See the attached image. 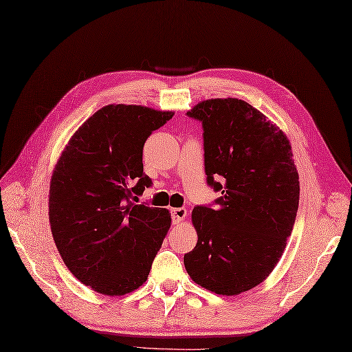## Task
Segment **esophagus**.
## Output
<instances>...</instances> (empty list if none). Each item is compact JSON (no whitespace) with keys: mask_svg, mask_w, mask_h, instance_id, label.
<instances>
[{"mask_svg":"<svg viewBox=\"0 0 352 352\" xmlns=\"http://www.w3.org/2000/svg\"><path fill=\"white\" fill-rule=\"evenodd\" d=\"M188 215V212L185 208H175L171 209V219H173L175 224H179L182 219H185V217Z\"/></svg>","mask_w":352,"mask_h":352,"instance_id":"obj_1","label":"esophagus"}]
</instances>
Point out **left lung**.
<instances>
[{
  "label": "left lung",
  "instance_id": "left-lung-1",
  "mask_svg": "<svg viewBox=\"0 0 352 352\" xmlns=\"http://www.w3.org/2000/svg\"><path fill=\"white\" fill-rule=\"evenodd\" d=\"M186 115L201 122L206 182L221 197L192 210L199 241L184 255L185 269L206 289L241 294L270 275L293 231L300 195L293 152L287 135L243 100L201 101Z\"/></svg>",
  "mask_w": 352,
  "mask_h": 352
}]
</instances>
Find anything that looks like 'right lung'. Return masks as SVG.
Listing matches in <instances>:
<instances>
[{
  "label": "right lung",
  "mask_w": 352,
  "mask_h": 352,
  "mask_svg": "<svg viewBox=\"0 0 352 352\" xmlns=\"http://www.w3.org/2000/svg\"><path fill=\"white\" fill-rule=\"evenodd\" d=\"M171 118L142 106L102 107L74 133L55 167L54 241L68 270L97 293L124 296L143 285L170 228L167 209L131 197L152 186L143 146Z\"/></svg>",
  "instance_id": "obj_1"
}]
</instances>
